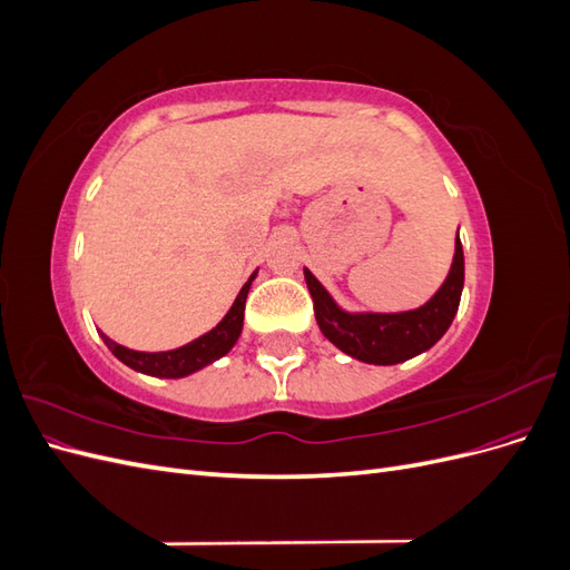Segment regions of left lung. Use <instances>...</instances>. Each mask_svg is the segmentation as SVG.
Wrapping results in <instances>:
<instances>
[{"label": "left lung", "instance_id": "1", "mask_svg": "<svg viewBox=\"0 0 570 570\" xmlns=\"http://www.w3.org/2000/svg\"><path fill=\"white\" fill-rule=\"evenodd\" d=\"M304 281L312 292L321 333L340 352L364 361V364L394 366L428 352L450 331L463 289V247L456 233L452 268L444 283L423 306L411 308V312H347L308 268H304Z\"/></svg>", "mask_w": 570, "mask_h": 570}]
</instances>
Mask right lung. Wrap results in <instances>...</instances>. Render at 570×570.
<instances>
[{"label":"right lung","instance_id":"add662e5","mask_svg":"<svg viewBox=\"0 0 570 570\" xmlns=\"http://www.w3.org/2000/svg\"><path fill=\"white\" fill-rule=\"evenodd\" d=\"M256 273L258 271H254L249 275V281L243 285V289L237 292V297H235L233 306L228 308V314L223 316L212 327V331H206L197 340L183 344V347L168 350V352H137V350H128V347H124V344L114 342L101 331H99V335H101V340H105L107 347L111 350V354L137 373L154 375V377H187V375L202 371L204 366L214 364V361L226 356L235 347V342L239 340V333H243L245 302H247L249 287L256 278Z\"/></svg>","mask_w":570,"mask_h":570}]
</instances>
